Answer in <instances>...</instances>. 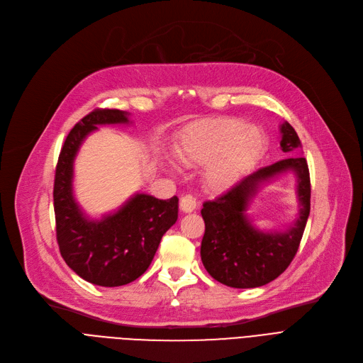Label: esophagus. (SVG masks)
<instances>
[{"label":"esophagus","instance_id":"esophagus-1","mask_svg":"<svg viewBox=\"0 0 363 363\" xmlns=\"http://www.w3.org/2000/svg\"><path fill=\"white\" fill-rule=\"evenodd\" d=\"M179 207H181V211L185 212V213L194 212L196 208H197V200H196V197L193 194H185L184 197H181Z\"/></svg>","mask_w":363,"mask_h":363}]
</instances>
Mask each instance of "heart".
<instances>
[{"instance_id":"1","label":"heart","mask_w":363,"mask_h":363,"mask_svg":"<svg viewBox=\"0 0 363 363\" xmlns=\"http://www.w3.org/2000/svg\"><path fill=\"white\" fill-rule=\"evenodd\" d=\"M264 132L240 119L203 122L186 129L175 145V156L185 166L204 164L206 184L213 191L231 188L263 152Z\"/></svg>"}]
</instances>
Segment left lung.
I'll return each instance as SVG.
<instances>
[{
  "label": "left lung",
  "mask_w": 363,
  "mask_h": 363,
  "mask_svg": "<svg viewBox=\"0 0 363 363\" xmlns=\"http://www.w3.org/2000/svg\"><path fill=\"white\" fill-rule=\"evenodd\" d=\"M279 145L291 157L257 169L230 191L203 204L201 262L208 274L228 287H262L287 269L298 250L311 213L309 167L306 159L296 156L301 152V143L289 122L281 125ZM289 171L298 178L299 216L285 232H259L246 216V208L260 184Z\"/></svg>",
  "instance_id": "1"
}]
</instances>
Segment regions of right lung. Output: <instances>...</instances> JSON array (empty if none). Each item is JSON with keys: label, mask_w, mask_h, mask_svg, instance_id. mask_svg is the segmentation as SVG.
Instances as JSON below:
<instances>
[{"label": "right lung", "mask_w": 363, "mask_h": 363, "mask_svg": "<svg viewBox=\"0 0 363 363\" xmlns=\"http://www.w3.org/2000/svg\"><path fill=\"white\" fill-rule=\"evenodd\" d=\"M129 123L128 113L97 108L73 126L55 166L54 213L57 242L69 268L101 287H119L140 278L162 237L178 219V197L159 200L135 194L118 212L94 220L73 197V162L81 144L99 125Z\"/></svg>", "instance_id": "1"}]
</instances>
